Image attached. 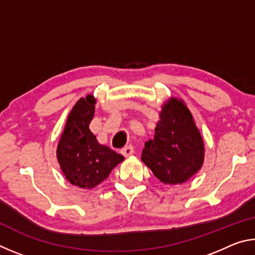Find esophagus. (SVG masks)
Listing matches in <instances>:
<instances>
[{
	"mask_svg": "<svg viewBox=\"0 0 255 255\" xmlns=\"http://www.w3.org/2000/svg\"><path fill=\"white\" fill-rule=\"evenodd\" d=\"M120 152H122V154L124 155V156L129 157V156H131V155L133 154V147H132L131 145L125 146V147L122 150H120Z\"/></svg>",
	"mask_w": 255,
	"mask_h": 255,
	"instance_id": "34e87169",
	"label": "esophagus"
}]
</instances>
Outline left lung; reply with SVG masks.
<instances>
[{
	"label": "left lung",
	"instance_id": "8db88e82",
	"mask_svg": "<svg viewBox=\"0 0 255 255\" xmlns=\"http://www.w3.org/2000/svg\"><path fill=\"white\" fill-rule=\"evenodd\" d=\"M205 145L183 100L171 98L159 112L154 139L145 143L141 161L165 184H182L201 169Z\"/></svg>",
	"mask_w": 255,
	"mask_h": 255
}]
</instances>
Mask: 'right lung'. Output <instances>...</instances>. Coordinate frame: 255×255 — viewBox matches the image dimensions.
Masks as SVG:
<instances>
[{
	"mask_svg": "<svg viewBox=\"0 0 255 255\" xmlns=\"http://www.w3.org/2000/svg\"><path fill=\"white\" fill-rule=\"evenodd\" d=\"M96 99L81 98L67 117L57 146V159L68 182L92 189L105 181L125 157L108 146L99 144L89 125L94 116Z\"/></svg>",
	"mask_w": 255,
	"mask_h": 255,
	"instance_id": "right-lung-1",
	"label": "right lung"
}]
</instances>
